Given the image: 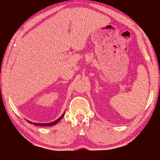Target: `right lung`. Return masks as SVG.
Listing matches in <instances>:
<instances>
[{
  "mask_svg": "<svg viewBox=\"0 0 160 160\" xmlns=\"http://www.w3.org/2000/svg\"><path fill=\"white\" fill-rule=\"evenodd\" d=\"M64 113L61 115V116L58 118V119H57V120H56V121H54V122H50V123H34V122H29V121H28V122L29 123H31V124H33L34 125H37V126H40V127H46V126H47V127H48V126H53V125H55V124H56L62 118V117L64 116Z\"/></svg>",
  "mask_w": 160,
  "mask_h": 160,
  "instance_id": "1",
  "label": "right lung"
}]
</instances>
